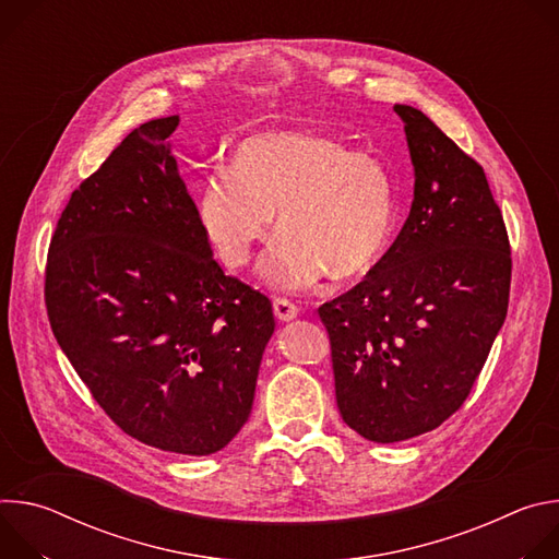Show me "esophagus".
Masks as SVG:
<instances>
[{
  "label": "esophagus",
  "instance_id": "obj_1",
  "mask_svg": "<svg viewBox=\"0 0 559 559\" xmlns=\"http://www.w3.org/2000/svg\"><path fill=\"white\" fill-rule=\"evenodd\" d=\"M298 307L294 302H289L287 298H276L274 300V316L278 318V321H294V318L298 316Z\"/></svg>",
  "mask_w": 559,
  "mask_h": 559
}]
</instances>
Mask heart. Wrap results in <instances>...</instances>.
I'll use <instances>...</instances> for the list:
<instances>
[{
	"instance_id": "b5f03b06",
	"label": "heart",
	"mask_w": 559,
	"mask_h": 559,
	"mask_svg": "<svg viewBox=\"0 0 559 559\" xmlns=\"http://www.w3.org/2000/svg\"><path fill=\"white\" fill-rule=\"evenodd\" d=\"M278 210L285 229L261 263L263 278L285 292L356 278L384 257L395 223V186L373 152L349 150L313 130L246 139L231 168L212 170L199 190V218L227 267H246Z\"/></svg>"
}]
</instances>
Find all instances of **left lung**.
Returning <instances> with one entry per match:
<instances>
[{
    "label": "left lung",
    "mask_w": 559,
    "mask_h": 559,
    "mask_svg": "<svg viewBox=\"0 0 559 559\" xmlns=\"http://www.w3.org/2000/svg\"><path fill=\"white\" fill-rule=\"evenodd\" d=\"M412 212L380 263L318 307L343 420L371 442L433 431L468 397L504 323L511 243L483 166L418 108L395 104Z\"/></svg>",
    "instance_id": "8db88e82"
}]
</instances>
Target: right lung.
<instances>
[{"instance_id":"obj_1","label":"right lung","mask_w":559,"mask_h":559,"mask_svg":"<svg viewBox=\"0 0 559 559\" xmlns=\"http://www.w3.org/2000/svg\"><path fill=\"white\" fill-rule=\"evenodd\" d=\"M134 128L61 212L44 300L50 330L97 405L130 438L221 451L248 423L274 334L265 294L212 259L166 139Z\"/></svg>"}]
</instances>
